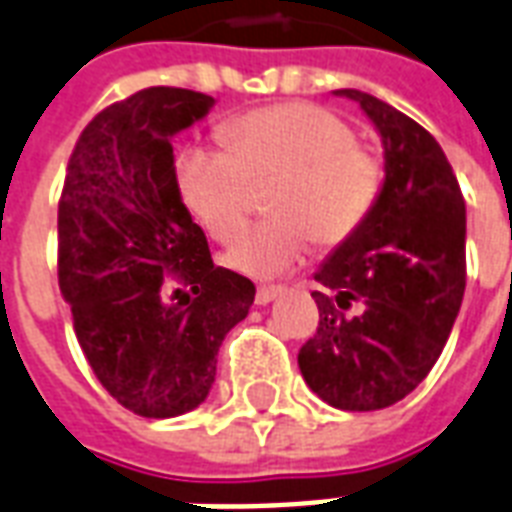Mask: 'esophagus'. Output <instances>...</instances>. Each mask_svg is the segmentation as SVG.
Instances as JSON below:
<instances>
[{"label":"esophagus","instance_id":"esophagus-1","mask_svg":"<svg viewBox=\"0 0 512 512\" xmlns=\"http://www.w3.org/2000/svg\"><path fill=\"white\" fill-rule=\"evenodd\" d=\"M279 295H282V287H279V284H263V287H257L255 303L257 306H265V303H271V300L279 298Z\"/></svg>","mask_w":512,"mask_h":512}]
</instances>
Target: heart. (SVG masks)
<instances>
[{"instance_id":"b5f03b06","label":"heart","mask_w":512,"mask_h":512,"mask_svg":"<svg viewBox=\"0 0 512 512\" xmlns=\"http://www.w3.org/2000/svg\"><path fill=\"white\" fill-rule=\"evenodd\" d=\"M222 139L225 150L195 144L179 155V190L201 228L228 244L254 205V187L274 182L266 194L272 217L225 252V263L252 279L287 273L314 241L325 249L346 244L384 190L381 155L317 104L252 109L228 120Z\"/></svg>"}]
</instances>
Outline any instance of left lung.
Returning <instances> with one entry per match:
<instances>
[{"label": "left lung", "instance_id": "obj_1", "mask_svg": "<svg viewBox=\"0 0 512 512\" xmlns=\"http://www.w3.org/2000/svg\"><path fill=\"white\" fill-rule=\"evenodd\" d=\"M338 93L360 101L376 123L386 179L360 233L314 276L319 325L298 365L327 405L378 411L411 395L451 335L467 282V212L427 128L370 93Z\"/></svg>", "mask_w": 512, "mask_h": 512}]
</instances>
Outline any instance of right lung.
<instances>
[{"instance_id": "1", "label": "right lung", "mask_w": 512, "mask_h": 512, "mask_svg": "<svg viewBox=\"0 0 512 512\" xmlns=\"http://www.w3.org/2000/svg\"><path fill=\"white\" fill-rule=\"evenodd\" d=\"M212 96L144 88L83 128L58 201V287L99 384L144 419L204 403L255 284L212 263L182 204L171 136Z\"/></svg>"}]
</instances>
